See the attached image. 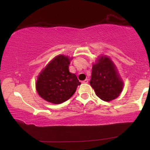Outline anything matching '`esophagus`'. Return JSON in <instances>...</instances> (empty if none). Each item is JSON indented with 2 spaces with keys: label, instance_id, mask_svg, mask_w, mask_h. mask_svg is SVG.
I'll list each match as a JSON object with an SVG mask.
<instances>
[{
  "label": "esophagus",
  "instance_id": "1",
  "mask_svg": "<svg viewBox=\"0 0 150 150\" xmlns=\"http://www.w3.org/2000/svg\"><path fill=\"white\" fill-rule=\"evenodd\" d=\"M88 80H87V79H86V80H85L84 81H82V83H85V84H87V83H88Z\"/></svg>",
  "mask_w": 150,
  "mask_h": 150
}]
</instances>
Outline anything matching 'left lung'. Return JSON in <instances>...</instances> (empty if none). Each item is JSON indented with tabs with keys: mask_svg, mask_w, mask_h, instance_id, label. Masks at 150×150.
<instances>
[{
	"mask_svg": "<svg viewBox=\"0 0 150 150\" xmlns=\"http://www.w3.org/2000/svg\"><path fill=\"white\" fill-rule=\"evenodd\" d=\"M89 83L97 97L105 101L118 97L123 87L114 63L106 56H101L98 62L93 64Z\"/></svg>",
	"mask_w": 150,
	"mask_h": 150,
	"instance_id": "8db88e82",
	"label": "left lung"
}]
</instances>
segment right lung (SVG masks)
<instances>
[{"label":"right lung","mask_w":150,"mask_h":150,"mask_svg":"<svg viewBox=\"0 0 150 150\" xmlns=\"http://www.w3.org/2000/svg\"><path fill=\"white\" fill-rule=\"evenodd\" d=\"M63 55L55 57L38 76L36 88L41 97L52 104L69 99L80 85L75 74L70 73V60Z\"/></svg>","instance_id":"obj_1"}]
</instances>
